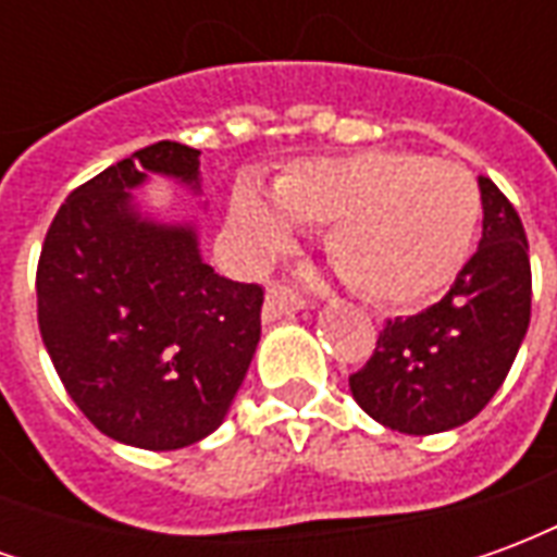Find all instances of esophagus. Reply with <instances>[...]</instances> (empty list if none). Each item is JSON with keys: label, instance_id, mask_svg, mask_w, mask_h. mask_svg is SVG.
<instances>
[{"label": "esophagus", "instance_id": "obj_1", "mask_svg": "<svg viewBox=\"0 0 557 557\" xmlns=\"http://www.w3.org/2000/svg\"><path fill=\"white\" fill-rule=\"evenodd\" d=\"M304 298H298L295 292H289L286 286H271L265 295V304H262V319L265 322H277L283 315H292L295 310H301Z\"/></svg>", "mask_w": 557, "mask_h": 557}]
</instances>
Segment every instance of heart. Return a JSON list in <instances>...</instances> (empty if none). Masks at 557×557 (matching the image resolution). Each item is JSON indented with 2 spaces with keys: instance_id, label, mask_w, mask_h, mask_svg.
Listing matches in <instances>:
<instances>
[{
  "instance_id": "b5f03b06",
  "label": "heart",
  "mask_w": 557,
  "mask_h": 557,
  "mask_svg": "<svg viewBox=\"0 0 557 557\" xmlns=\"http://www.w3.org/2000/svg\"><path fill=\"white\" fill-rule=\"evenodd\" d=\"M480 218L474 175L456 160L361 151L301 160L265 196L238 182L230 242L244 265H265L295 226H327V253L355 289L379 304H411L442 289L466 262Z\"/></svg>"
}]
</instances>
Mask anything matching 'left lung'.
Wrapping results in <instances>:
<instances>
[{"label":"left lung","mask_w":557,"mask_h":557,"mask_svg":"<svg viewBox=\"0 0 557 557\" xmlns=\"http://www.w3.org/2000/svg\"><path fill=\"white\" fill-rule=\"evenodd\" d=\"M483 238L442 301L387 319L349 391L382 426L406 435L456 430L502 387L531 322V262L510 199L478 178Z\"/></svg>","instance_id":"8db88e82"}]
</instances>
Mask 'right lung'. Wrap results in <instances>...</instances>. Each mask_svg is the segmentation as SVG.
Returning a JSON list of instances; mask_svg holds the SVG:
<instances>
[{"label": "right lung", "instance_id": "right-lung-1", "mask_svg": "<svg viewBox=\"0 0 557 557\" xmlns=\"http://www.w3.org/2000/svg\"><path fill=\"white\" fill-rule=\"evenodd\" d=\"M163 175L199 194V151L160 139L67 196L38 262V327L77 409L115 442L178 450L218 430L262 334V286L214 274L194 223L148 218Z\"/></svg>", "mask_w": 557, "mask_h": 557}]
</instances>
